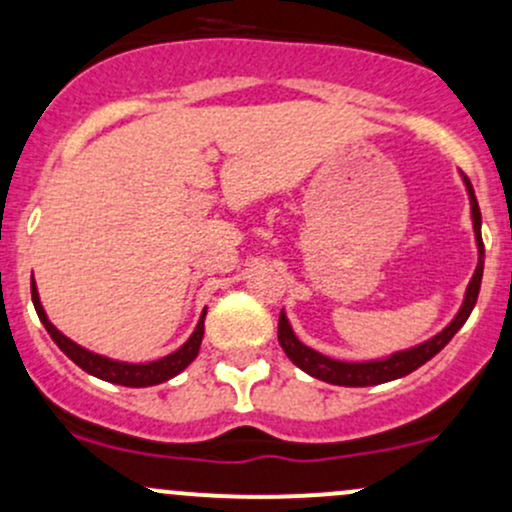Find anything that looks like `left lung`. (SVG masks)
Instances as JSON below:
<instances>
[{
    "mask_svg": "<svg viewBox=\"0 0 512 512\" xmlns=\"http://www.w3.org/2000/svg\"><path fill=\"white\" fill-rule=\"evenodd\" d=\"M464 178L466 192H469L471 202V222H474V236H476V249H478V263L476 271L471 276L469 285H466L464 302H461L459 312L454 315V320L447 324L439 334H434L427 342L410 346V349L395 351V354L386 356V359H371V361H339L329 359V356L320 354V351L310 349L307 344H302L298 337H295L293 327H290L285 312H280L278 317V342L283 346L285 356L293 361L295 366L302 368L305 373H310L312 378H320L324 383H332V386H349V388H364V386H378V383L395 381V378H403L408 373L420 368L422 364L432 359L434 354L444 349L449 344V339L464 327V322L469 320L471 310H474L478 290H481V278H483V239H481V210H478V202L474 195V188H471L469 178Z\"/></svg>",
    "mask_w": 512,
    "mask_h": 512,
    "instance_id": "1",
    "label": "left lung"
}]
</instances>
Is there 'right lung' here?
<instances>
[{
  "instance_id": "1",
  "label": "right lung",
  "mask_w": 512,
  "mask_h": 512,
  "mask_svg": "<svg viewBox=\"0 0 512 512\" xmlns=\"http://www.w3.org/2000/svg\"><path fill=\"white\" fill-rule=\"evenodd\" d=\"M31 300H34L38 320H41L43 327L48 329V334H51L53 342L58 344V349L63 351L70 361H75L82 371H87L90 376L102 378V381L107 383H117V386L146 388V386H158V383L163 381H170V378L178 376L180 371H185V368L195 361L197 351H200V344H202V334H205L207 307L202 310L195 332L190 334L188 342L180 346L178 351H173V354L163 356V359L158 361H148V364H126V361H114L102 354H95V351L75 344L73 339H68L63 332H58V329L51 324V320H48L46 310H43L34 278H31Z\"/></svg>"
}]
</instances>
